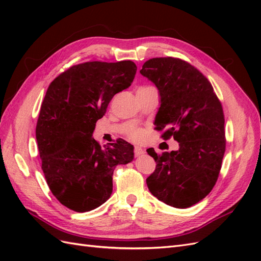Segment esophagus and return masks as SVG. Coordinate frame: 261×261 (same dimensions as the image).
Here are the masks:
<instances>
[{"label": "esophagus", "mask_w": 261, "mask_h": 261, "mask_svg": "<svg viewBox=\"0 0 261 261\" xmlns=\"http://www.w3.org/2000/svg\"><path fill=\"white\" fill-rule=\"evenodd\" d=\"M134 152H135V155H136V156H140V155H143V154L145 153V150H144L143 148H141V147L136 146L135 149H134Z\"/></svg>", "instance_id": "34e87169"}]
</instances>
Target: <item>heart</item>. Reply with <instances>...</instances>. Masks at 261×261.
<instances>
[{
  "label": "heart",
  "mask_w": 261,
  "mask_h": 261,
  "mask_svg": "<svg viewBox=\"0 0 261 261\" xmlns=\"http://www.w3.org/2000/svg\"><path fill=\"white\" fill-rule=\"evenodd\" d=\"M141 88H147V87H141ZM130 137L134 139H140L141 138V132L139 130H133L130 133Z\"/></svg>",
  "instance_id": "b5f03b06"
}]
</instances>
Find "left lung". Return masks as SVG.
<instances>
[{"instance_id": "1", "label": "left lung", "mask_w": 261, "mask_h": 261, "mask_svg": "<svg viewBox=\"0 0 261 261\" xmlns=\"http://www.w3.org/2000/svg\"><path fill=\"white\" fill-rule=\"evenodd\" d=\"M140 74L159 91L155 128L173 136L178 150L156 154L146 181L158 199L174 208H188L202 200L215 186L225 151L224 115L209 81L187 62L174 58L147 61Z\"/></svg>"}]
</instances>
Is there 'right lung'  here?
<instances>
[{
	"label": "right lung",
	"mask_w": 261,
	"mask_h": 261,
	"mask_svg": "<svg viewBox=\"0 0 261 261\" xmlns=\"http://www.w3.org/2000/svg\"><path fill=\"white\" fill-rule=\"evenodd\" d=\"M136 70L132 61L87 62L62 73L46 90L36 127L41 168L52 194L70 210L86 212L105 203L116 165L134 160L127 141L101 147L92 134Z\"/></svg>",
	"instance_id": "obj_1"
}]
</instances>
